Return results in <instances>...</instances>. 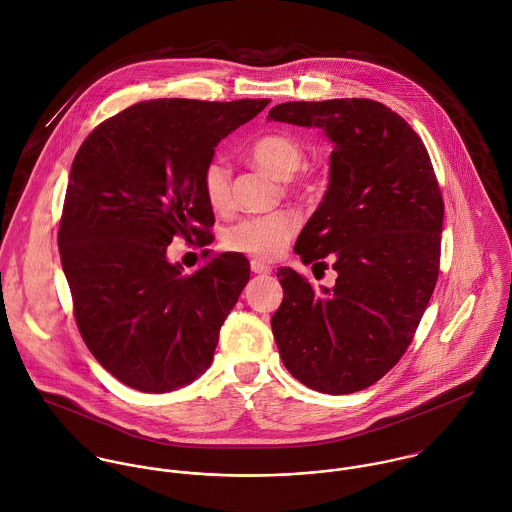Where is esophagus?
<instances>
[{
  "label": "esophagus",
  "mask_w": 512,
  "mask_h": 512,
  "mask_svg": "<svg viewBox=\"0 0 512 512\" xmlns=\"http://www.w3.org/2000/svg\"><path fill=\"white\" fill-rule=\"evenodd\" d=\"M251 271H253L255 275H269V273L273 271V267L267 265V263H263V261H259V259H253V261H251Z\"/></svg>",
  "instance_id": "34e87169"
}]
</instances>
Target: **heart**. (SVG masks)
<instances>
[{
    "label": "heart",
    "instance_id": "b5f03b06",
    "mask_svg": "<svg viewBox=\"0 0 512 512\" xmlns=\"http://www.w3.org/2000/svg\"><path fill=\"white\" fill-rule=\"evenodd\" d=\"M255 163L271 171L279 179H291L305 163V149L299 139L287 133L265 135L251 147ZM201 189L213 211H225L231 205V171L229 165L215 157L201 173ZM297 229V217L289 211L247 217L227 231L225 243L233 251H241L261 259L277 257Z\"/></svg>",
    "mask_w": 512,
    "mask_h": 512
}]
</instances>
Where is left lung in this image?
Returning <instances> with one entry per match:
<instances>
[{
  "label": "left lung",
  "instance_id": "8db88e82",
  "mask_svg": "<svg viewBox=\"0 0 512 512\" xmlns=\"http://www.w3.org/2000/svg\"><path fill=\"white\" fill-rule=\"evenodd\" d=\"M269 121L319 127L333 143L327 193L295 253L337 273L311 287L279 269L271 319L283 365L305 387L347 395L389 373L413 341L439 277L445 205L421 137L373 99L289 101Z\"/></svg>",
  "mask_w": 512,
  "mask_h": 512
}]
</instances>
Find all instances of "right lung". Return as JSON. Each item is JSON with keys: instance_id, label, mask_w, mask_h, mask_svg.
Segmentation results:
<instances>
[{"instance_id": "1", "label": "right lung", "mask_w": 512, "mask_h": 512, "mask_svg": "<svg viewBox=\"0 0 512 512\" xmlns=\"http://www.w3.org/2000/svg\"><path fill=\"white\" fill-rule=\"evenodd\" d=\"M269 99H149L97 125L69 173L57 233L79 333L123 385L169 393L201 377L219 329L249 281L223 253L193 275L169 263L175 235L203 241L215 223L203 167Z\"/></svg>"}]
</instances>
